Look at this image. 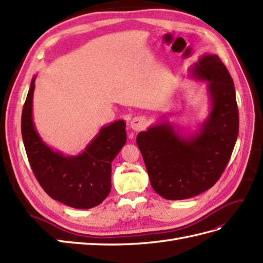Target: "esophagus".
Wrapping results in <instances>:
<instances>
[{
	"mask_svg": "<svg viewBox=\"0 0 263 263\" xmlns=\"http://www.w3.org/2000/svg\"><path fill=\"white\" fill-rule=\"evenodd\" d=\"M131 129L134 131H140L145 127V120L141 117H136L131 120L130 122Z\"/></svg>",
	"mask_w": 263,
	"mask_h": 263,
	"instance_id": "34e87169",
	"label": "esophagus"
}]
</instances>
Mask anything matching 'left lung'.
<instances>
[{
  "label": "left lung",
  "instance_id": "8db88e82",
  "mask_svg": "<svg viewBox=\"0 0 263 263\" xmlns=\"http://www.w3.org/2000/svg\"><path fill=\"white\" fill-rule=\"evenodd\" d=\"M190 72L193 79L206 82L208 117L190 132L163 114L137 137L153 190L166 200L189 199L213 186L239 133L233 80L219 57L204 53Z\"/></svg>",
  "mask_w": 263,
  "mask_h": 263
}]
</instances>
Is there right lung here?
Instances as JSON below:
<instances>
[{"label": "right lung", "instance_id": "1", "mask_svg": "<svg viewBox=\"0 0 263 263\" xmlns=\"http://www.w3.org/2000/svg\"><path fill=\"white\" fill-rule=\"evenodd\" d=\"M35 79L36 76L31 81L21 120L33 173L52 199L76 209L97 206L111 191V163L126 142L124 120L103 125L77 156L63 154L44 142L33 121Z\"/></svg>", "mask_w": 263, "mask_h": 263}]
</instances>
